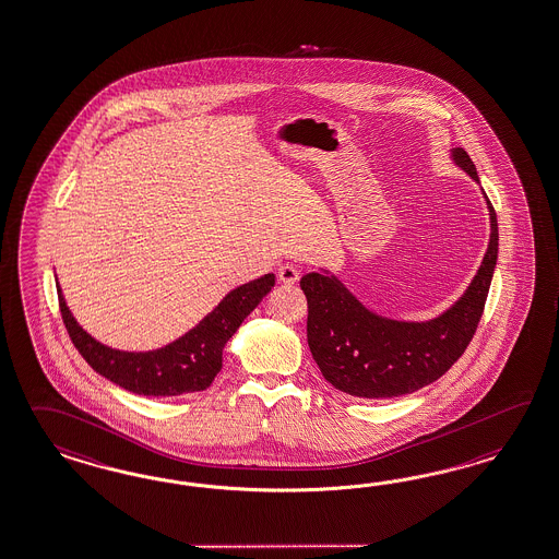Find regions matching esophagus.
<instances>
[{"instance_id": "obj_1", "label": "esophagus", "mask_w": 559, "mask_h": 559, "mask_svg": "<svg viewBox=\"0 0 559 559\" xmlns=\"http://www.w3.org/2000/svg\"><path fill=\"white\" fill-rule=\"evenodd\" d=\"M277 280H280L282 284H286V286H294V284L300 280V272H298L294 265L284 263V265L277 270Z\"/></svg>"}]
</instances>
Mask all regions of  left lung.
Here are the masks:
<instances>
[{
	"mask_svg": "<svg viewBox=\"0 0 559 559\" xmlns=\"http://www.w3.org/2000/svg\"><path fill=\"white\" fill-rule=\"evenodd\" d=\"M452 159L478 182L476 166L462 147L452 150ZM485 199L490 215L487 253L462 298L438 318L391 320L367 310L329 272L301 277L308 300V346L329 383L353 397H400L438 381L464 355L485 312L499 255L497 213Z\"/></svg>",
	"mask_w": 559,
	"mask_h": 559,
	"instance_id": "1",
	"label": "left lung"
}]
</instances>
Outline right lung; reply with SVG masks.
Wrapping results in <instances>:
<instances>
[{"instance_id": "add662e5", "label": "right lung", "mask_w": 559, "mask_h": 559, "mask_svg": "<svg viewBox=\"0 0 559 559\" xmlns=\"http://www.w3.org/2000/svg\"><path fill=\"white\" fill-rule=\"evenodd\" d=\"M273 286L275 275L265 273L263 277L233 289L185 336L147 353L117 350L95 341L76 324L60 287L57 289L60 314L72 344L95 371L138 395L176 397L204 391L215 381L216 372L223 367L225 344Z\"/></svg>"}]
</instances>
